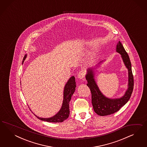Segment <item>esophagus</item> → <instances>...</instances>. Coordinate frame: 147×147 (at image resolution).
<instances>
[{"label": "esophagus", "mask_w": 147, "mask_h": 147, "mask_svg": "<svg viewBox=\"0 0 147 147\" xmlns=\"http://www.w3.org/2000/svg\"><path fill=\"white\" fill-rule=\"evenodd\" d=\"M85 74H86V71H85L84 69H82V70H81L78 73V77L79 78V79H83L85 76Z\"/></svg>", "instance_id": "esophagus-1"}]
</instances>
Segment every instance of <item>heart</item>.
I'll list each match as a JSON object with an SVG mask.
<instances>
[{
  "mask_svg": "<svg viewBox=\"0 0 147 147\" xmlns=\"http://www.w3.org/2000/svg\"><path fill=\"white\" fill-rule=\"evenodd\" d=\"M95 57H96V54L93 53L92 54V59H94V58H95Z\"/></svg>",
  "mask_w": 147,
  "mask_h": 147,
  "instance_id": "obj_1",
  "label": "heart"
}]
</instances>
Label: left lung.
Returning <instances> with one entry per match:
<instances>
[{
    "label": "left lung",
    "instance_id": "8db88e82",
    "mask_svg": "<svg viewBox=\"0 0 147 147\" xmlns=\"http://www.w3.org/2000/svg\"><path fill=\"white\" fill-rule=\"evenodd\" d=\"M116 52L121 55L125 65L128 69V88L123 97L116 99H110L105 97L100 91L94 80L93 69H88L86 76L88 82L87 85L92 93V103L94 111L98 115H109L119 111L129 101L133 91L134 77L131 62L128 54L120 41L117 45Z\"/></svg>",
    "mask_w": 147,
    "mask_h": 147
}]
</instances>
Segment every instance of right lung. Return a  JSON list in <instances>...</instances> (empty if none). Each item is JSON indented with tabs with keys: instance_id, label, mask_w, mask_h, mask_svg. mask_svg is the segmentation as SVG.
Masks as SVG:
<instances>
[{
	"instance_id": "right-lung-1",
	"label": "right lung",
	"mask_w": 147,
	"mask_h": 147,
	"mask_svg": "<svg viewBox=\"0 0 147 147\" xmlns=\"http://www.w3.org/2000/svg\"><path fill=\"white\" fill-rule=\"evenodd\" d=\"M26 54L23 58L22 63L26 58ZM76 87V79L74 76H71L65 85L63 92V100L62 107L60 111L55 116L50 118H41L36 116L38 119L42 121L49 122H62L66 120L69 115V101H71V96L75 92Z\"/></svg>"
}]
</instances>
